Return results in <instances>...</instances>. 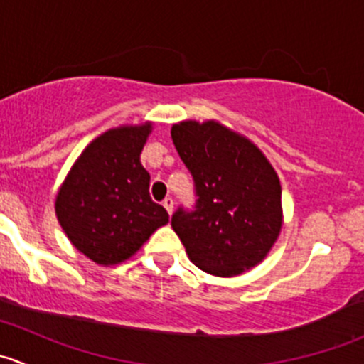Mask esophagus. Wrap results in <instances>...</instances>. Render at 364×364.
<instances>
[{
    "label": "esophagus",
    "mask_w": 364,
    "mask_h": 364,
    "mask_svg": "<svg viewBox=\"0 0 364 364\" xmlns=\"http://www.w3.org/2000/svg\"><path fill=\"white\" fill-rule=\"evenodd\" d=\"M161 204H164V208L167 209L168 215H172V209H174V200H172V197H165Z\"/></svg>",
    "instance_id": "1"
}]
</instances>
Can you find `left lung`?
<instances>
[{
    "label": "left lung",
    "mask_w": 364,
    "mask_h": 364,
    "mask_svg": "<svg viewBox=\"0 0 364 364\" xmlns=\"http://www.w3.org/2000/svg\"><path fill=\"white\" fill-rule=\"evenodd\" d=\"M172 142L196 186V208H178L172 229L190 260L215 277L252 269L284 223L282 186L264 153L218 121L172 124Z\"/></svg>",
    "instance_id": "8db88e82"
}]
</instances>
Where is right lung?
<instances>
[{
    "instance_id": "1",
    "label": "right lung",
    "mask_w": 364,
    "mask_h": 364,
    "mask_svg": "<svg viewBox=\"0 0 364 364\" xmlns=\"http://www.w3.org/2000/svg\"><path fill=\"white\" fill-rule=\"evenodd\" d=\"M153 124H124L91 141L56 196V216L80 253L100 266L130 259L168 222L149 197L141 151Z\"/></svg>"
}]
</instances>
